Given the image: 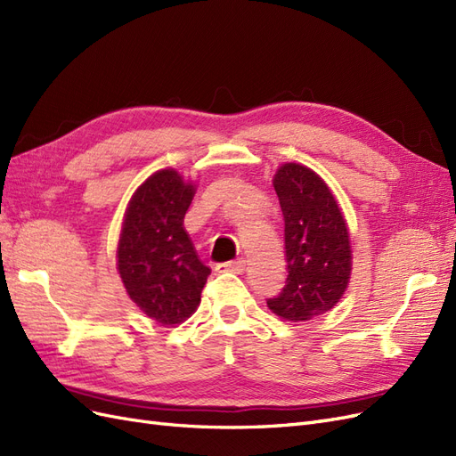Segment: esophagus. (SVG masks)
<instances>
[{"instance_id": "esophagus-1", "label": "esophagus", "mask_w": 456, "mask_h": 456, "mask_svg": "<svg viewBox=\"0 0 456 456\" xmlns=\"http://www.w3.org/2000/svg\"><path fill=\"white\" fill-rule=\"evenodd\" d=\"M245 266H247V260L245 258H236V260H230V262H223V265L216 266V270L218 272L241 273V272H245Z\"/></svg>"}]
</instances>
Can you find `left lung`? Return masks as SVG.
<instances>
[{
	"label": "left lung",
	"instance_id": "1",
	"mask_svg": "<svg viewBox=\"0 0 456 456\" xmlns=\"http://www.w3.org/2000/svg\"><path fill=\"white\" fill-rule=\"evenodd\" d=\"M285 220L287 280L268 308L287 322H308L333 308L352 272L350 233L333 191L320 175L285 163L273 175Z\"/></svg>",
	"mask_w": 456,
	"mask_h": 456
}]
</instances>
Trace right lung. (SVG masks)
<instances>
[{"mask_svg":"<svg viewBox=\"0 0 456 456\" xmlns=\"http://www.w3.org/2000/svg\"><path fill=\"white\" fill-rule=\"evenodd\" d=\"M194 194V184L175 169H161L134 191L121 226V281L134 305L161 325H176L196 312L211 273L184 230Z\"/></svg>","mask_w":456,"mask_h":456,"instance_id":"right-lung-1","label":"right lung"}]
</instances>
